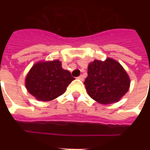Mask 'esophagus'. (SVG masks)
Returning a JSON list of instances; mask_svg holds the SVG:
<instances>
[{
    "label": "esophagus",
    "instance_id": "obj_1",
    "mask_svg": "<svg viewBox=\"0 0 150 150\" xmlns=\"http://www.w3.org/2000/svg\"><path fill=\"white\" fill-rule=\"evenodd\" d=\"M77 79H78L82 80V81H83V79H84V77H83V75H79V77H78Z\"/></svg>",
    "mask_w": 150,
    "mask_h": 150
}]
</instances>
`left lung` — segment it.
Listing matches in <instances>:
<instances>
[{"label":"left lung","instance_id":"8db88e82","mask_svg":"<svg viewBox=\"0 0 150 150\" xmlns=\"http://www.w3.org/2000/svg\"><path fill=\"white\" fill-rule=\"evenodd\" d=\"M84 84L91 98L102 104L117 102L128 92L130 79L123 67L111 58L95 60L88 67Z\"/></svg>","mask_w":150,"mask_h":150}]
</instances>
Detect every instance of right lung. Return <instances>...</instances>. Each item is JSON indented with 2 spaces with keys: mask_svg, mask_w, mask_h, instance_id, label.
<instances>
[{
  "mask_svg": "<svg viewBox=\"0 0 150 150\" xmlns=\"http://www.w3.org/2000/svg\"><path fill=\"white\" fill-rule=\"evenodd\" d=\"M74 79L68 71L61 68L58 60L39 62L28 73L25 86L37 100L50 101L62 95Z\"/></svg>",
  "mask_w": 150,
  "mask_h": 150,
  "instance_id": "right-lung-1",
  "label": "right lung"
}]
</instances>
